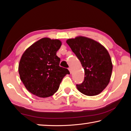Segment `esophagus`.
Masks as SVG:
<instances>
[{
    "label": "esophagus",
    "instance_id": "34e87169",
    "mask_svg": "<svg viewBox=\"0 0 131 131\" xmlns=\"http://www.w3.org/2000/svg\"><path fill=\"white\" fill-rule=\"evenodd\" d=\"M69 72H70V74L72 73V68H69Z\"/></svg>",
    "mask_w": 131,
    "mask_h": 131
}]
</instances>
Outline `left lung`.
<instances>
[{
  "mask_svg": "<svg viewBox=\"0 0 131 131\" xmlns=\"http://www.w3.org/2000/svg\"><path fill=\"white\" fill-rule=\"evenodd\" d=\"M66 43L84 68V80L77 84V90L87 96L100 94L109 83L113 70L107 50L99 42L84 36L69 39Z\"/></svg>",
  "mask_w": 131,
  "mask_h": 131,
  "instance_id": "obj_1",
  "label": "left lung"
}]
</instances>
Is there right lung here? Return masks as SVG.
Here are the masks:
<instances>
[{
	"label": "right lung",
	"mask_w": 131,
	"mask_h": 131,
	"mask_svg": "<svg viewBox=\"0 0 131 131\" xmlns=\"http://www.w3.org/2000/svg\"><path fill=\"white\" fill-rule=\"evenodd\" d=\"M62 45L58 39L44 37L32 44L23 53L18 72L21 80L28 91L40 97H47L56 92L64 77L70 74L59 66L57 52Z\"/></svg>",
	"instance_id": "add662e5"
}]
</instances>
